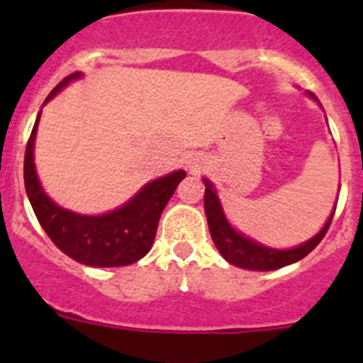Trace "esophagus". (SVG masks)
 Returning a JSON list of instances; mask_svg holds the SVG:
<instances>
[{
	"instance_id": "34e87169",
	"label": "esophagus",
	"mask_w": 363,
	"mask_h": 363,
	"mask_svg": "<svg viewBox=\"0 0 363 363\" xmlns=\"http://www.w3.org/2000/svg\"><path fill=\"white\" fill-rule=\"evenodd\" d=\"M187 165L189 167H191V169H196V160H189V162H187Z\"/></svg>"
}]
</instances>
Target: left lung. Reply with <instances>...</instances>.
I'll use <instances>...</instances> for the list:
<instances>
[{
    "label": "left lung",
    "instance_id": "8db88e82",
    "mask_svg": "<svg viewBox=\"0 0 363 363\" xmlns=\"http://www.w3.org/2000/svg\"><path fill=\"white\" fill-rule=\"evenodd\" d=\"M309 96L314 98L313 94ZM203 185L205 216H207V223H209V230L211 236H213L214 245H216L220 255L229 264L236 265V267L249 269V271H274V269L285 267V265H291L294 262H298V259L306 258L314 247L322 242L327 229L331 225L333 216H335L336 205L333 213L329 214V218H327L325 225L314 234L313 238H309L307 242L300 243L296 247H291V249H274V247L264 245V243L256 242V240L249 238L243 233L234 229L230 225V221L227 220L225 213H223V207H221V201L218 198V192L214 189L213 182L203 178Z\"/></svg>",
    "mask_w": 363,
    "mask_h": 363
}]
</instances>
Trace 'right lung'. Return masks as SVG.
Wrapping results in <instances>:
<instances>
[{"instance_id":"obj_1","label":"right lung","mask_w":363,"mask_h":363,"mask_svg":"<svg viewBox=\"0 0 363 363\" xmlns=\"http://www.w3.org/2000/svg\"><path fill=\"white\" fill-rule=\"evenodd\" d=\"M82 76V72L67 76L47 96L45 104L50 101L62 89H65L70 82L79 79ZM40 116L41 111L25 150L23 178L28 201L45 233L49 234V238L60 251L83 265L123 267L142 259L152 247L160 216L174 194L178 184L185 178V171H172L162 178L152 179L143 185L129 201L105 214L92 216V214H79L63 209L62 205H57L47 196L38 178L36 163H34V142H36Z\"/></svg>"}]
</instances>
